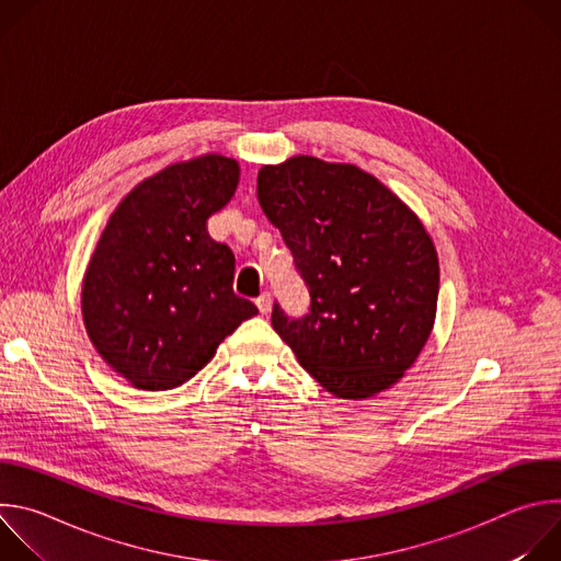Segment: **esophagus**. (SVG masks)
I'll list each match as a JSON object with an SVG mask.
<instances>
[{
    "mask_svg": "<svg viewBox=\"0 0 561 561\" xmlns=\"http://www.w3.org/2000/svg\"><path fill=\"white\" fill-rule=\"evenodd\" d=\"M255 304H257V308H260L262 314H268L271 308H273V297H271V293H262Z\"/></svg>",
    "mask_w": 561,
    "mask_h": 561,
    "instance_id": "obj_1",
    "label": "esophagus"
}]
</instances>
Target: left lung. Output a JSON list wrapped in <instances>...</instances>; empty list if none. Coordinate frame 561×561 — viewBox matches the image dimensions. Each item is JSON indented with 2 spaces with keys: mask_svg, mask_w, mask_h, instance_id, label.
Wrapping results in <instances>:
<instances>
[{
  "mask_svg": "<svg viewBox=\"0 0 561 561\" xmlns=\"http://www.w3.org/2000/svg\"><path fill=\"white\" fill-rule=\"evenodd\" d=\"M257 199L310 290V312L273 329L342 399L394 386L426 346L439 260L422 219L355 164L295 154L257 173Z\"/></svg>",
  "mask_w": 561,
  "mask_h": 561,
  "instance_id": "8db88e82",
  "label": "left lung"
}]
</instances>
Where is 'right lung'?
Segmentation results:
<instances>
[{
  "label": "right lung",
  "mask_w": 561,
  "mask_h": 561,
  "mask_svg": "<svg viewBox=\"0 0 561 561\" xmlns=\"http://www.w3.org/2000/svg\"><path fill=\"white\" fill-rule=\"evenodd\" d=\"M237 184L234 159L206 152L146 178L108 217L82 279V317L130 386H182L257 314L232 293L234 257L206 228Z\"/></svg>",
  "instance_id": "add662e5"
}]
</instances>
